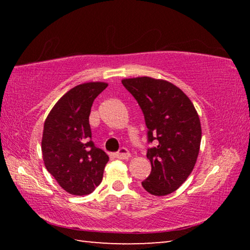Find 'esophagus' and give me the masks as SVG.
Masks as SVG:
<instances>
[{
    "mask_svg": "<svg viewBox=\"0 0 250 250\" xmlns=\"http://www.w3.org/2000/svg\"><path fill=\"white\" fill-rule=\"evenodd\" d=\"M115 156H116V158H118V159L126 160V159L130 158L131 154H130V152L125 149V147H122V149H120L119 152H117V153L115 154Z\"/></svg>",
    "mask_w": 250,
    "mask_h": 250,
    "instance_id": "34e87169",
    "label": "esophagus"
}]
</instances>
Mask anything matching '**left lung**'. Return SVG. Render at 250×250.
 I'll return each instance as SVG.
<instances>
[{
	"label": "left lung",
	"mask_w": 250,
	"mask_h": 250,
	"mask_svg": "<svg viewBox=\"0 0 250 250\" xmlns=\"http://www.w3.org/2000/svg\"><path fill=\"white\" fill-rule=\"evenodd\" d=\"M145 115L149 142L151 174L142 182L152 195L164 196L176 191L195 167L200 152L202 126L195 107L175 84L152 77L125 78Z\"/></svg>",
	"instance_id": "8db88e82"
}]
</instances>
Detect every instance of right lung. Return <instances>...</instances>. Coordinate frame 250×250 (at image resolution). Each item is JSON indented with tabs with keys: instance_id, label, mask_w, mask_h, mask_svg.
Instances as JSON below:
<instances>
[{
	"instance_id": "right-lung-1",
	"label": "right lung",
	"mask_w": 250,
	"mask_h": 250,
	"mask_svg": "<svg viewBox=\"0 0 250 250\" xmlns=\"http://www.w3.org/2000/svg\"><path fill=\"white\" fill-rule=\"evenodd\" d=\"M107 86L104 82H90L71 88L55 104L44 122V164L71 195H88L103 181L109 156L90 140L89 115L96 97Z\"/></svg>"
}]
</instances>
